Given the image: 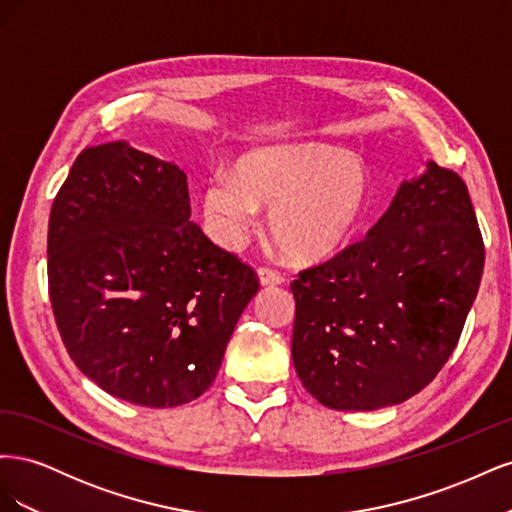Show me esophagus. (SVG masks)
<instances>
[{"label": "esophagus", "instance_id": "esophagus-1", "mask_svg": "<svg viewBox=\"0 0 512 512\" xmlns=\"http://www.w3.org/2000/svg\"><path fill=\"white\" fill-rule=\"evenodd\" d=\"M258 280H260L262 286H280V284H284L282 273L271 269V267H260L258 269Z\"/></svg>", "mask_w": 512, "mask_h": 512}]
</instances>
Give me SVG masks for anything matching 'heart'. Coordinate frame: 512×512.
Wrapping results in <instances>:
<instances>
[{
	"instance_id": "1",
	"label": "heart",
	"mask_w": 512,
	"mask_h": 512,
	"mask_svg": "<svg viewBox=\"0 0 512 512\" xmlns=\"http://www.w3.org/2000/svg\"><path fill=\"white\" fill-rule=\"evenodd\" d=\"M365 162L348 151L305 143L245 153L232 177L215 175L203 190L213 237L235 247L269 207V237L297 265H318L344 252L367 209Z\"/></svg>"
}]
</instances>
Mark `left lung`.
<instances>
[{
  "mask_svg": "<svg viewBox=\"0 0 512 512\" xmlns=\"http://www.w3.org/2000/svg\"><path fill=\"white\" fill-rule=\"evenodd\" d=\"M483 267L466 183L427 162L363 241L290 284L307 393L333 410H378L423 391L459 342Z\"/></svg>",
  "mask_w": 512,
  "mask_h": 512,
  "instance_id": "left-lung-1",
  "label": "left lung"
}]
</instances>
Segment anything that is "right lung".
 Returning a JSON list of instances; mask_svg holds the SVG:
<instances>
[{
    "label": "right lung",
    "mask_w": 512,
    "mask_h": 512,
    "mask_svg": "<svg viewBox=\"0 0 512 512\" xmlns=\"http://www.w3.org/2000/svg\"><path fill=\"white\" fill-rule=\"evenodd\" d=\"M190 213L183 170L123 141L83 149L51 207L59 335L89 380L136 406L203 395L260 288Z\"/></svg>",
    "instance_id": "add662e5"
}]
</instances>
